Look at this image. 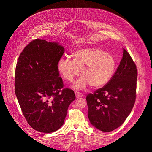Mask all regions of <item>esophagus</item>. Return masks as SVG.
<instances>
[{"label":"esophagus","mask_w":152,"mask_h":152,"mask_svg":"<svg viewBox=\"0 0 152 152\" xmlns=\"http://www.w3.org/2000/svg\"><path fill=\"white\" fill-rule=\"evenodd\" d=\"M75 94L76 98H81L83 95V94L81 92H75Z\"/></svg>","instance_id":"obj_1"}]
</instances>
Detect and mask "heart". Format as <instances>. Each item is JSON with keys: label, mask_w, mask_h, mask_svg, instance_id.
I'll list each match as a JSON object with an SVG mask.
<instances>
[{"label": "heart", "mask_w": 152, "mask_h": 152, "mask_svg": "<svg viewBox=\"0 0 152 152\" xmlns=\"http://www.w3.org/2000/svg\"><path fill=\"white\" fill-rule=\"evenodd\" d=\"M72 60L63 57L57 68L66 80L72 83L81 69V77L74 86L75 89H83L89 85L92 88L105 86L112 78L116 67L114 58L105 51L95 47L83 48L74 51Z\"/></svg>", "instance_id": "obj_1"}]
</instances>
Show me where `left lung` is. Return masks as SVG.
Listing matches in <instances>:
<instances>
[{
    "label": "left lung",
    "mask_w": 152,
    "mask_h": 152,
    "mask_svg": "<svg viewBox=\"0 0 152 152\" xmlns=\"http://www.w3.org/2000/svg\"><path fill=\"white\" fill-rule=\"evenodd\" d=\"M136 66L123 49V57L114 75L102 88L87 96L91 124L102 132L119 128L133 108L136 95Z\"/></svg>",
    "instance_id": "8db88e82"
}]
</instances>
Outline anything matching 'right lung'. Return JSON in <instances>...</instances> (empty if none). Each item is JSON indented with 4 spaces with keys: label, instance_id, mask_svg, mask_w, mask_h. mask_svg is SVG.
I'll return each instance as SVG.
<instances>
[{
    "label": "right lung",
    "instance_id": "add662e5",
    "mask_svg": "<svg viewBox=\"0 0 152 152\" xmlns=\"http://www.w3.org/2000/svg\"><path fill=\"white\" fill-rule=\"evenodd\" d=\"M64 48L56 42L33 40L20 53L15 71V93L22 112L34 130L51 133L63 125L75 99L72 90L63 88L57 65Z\"/></svg>",
    "mask_w": 152,
    "mask_h": 152
}]
</instances>
